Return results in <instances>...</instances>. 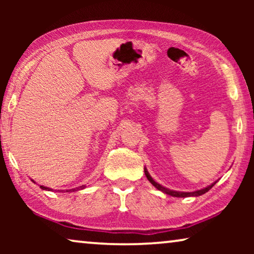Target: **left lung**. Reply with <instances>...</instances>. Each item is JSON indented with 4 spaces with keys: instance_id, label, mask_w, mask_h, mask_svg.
I'll return each instance as SVG.
<instances>
[{
    "instance_id": "obj_1",
    "label": "left lung",
    "mask_w": 254,
    "mask_h": 254,
    "mask_svg": "<svg viewBox=\"0 0 254 254\" xmlns=\"http://www.w3.org/2000/svg\"><path fill=\"white\" fill-rule=\"evenodd\" d=\"M144 175H145V177H147V178H148L149 182H150V183L152 184V185H154V186L156 187V189L159 190H162L163 193L168 194V195L176 196V197H187V196H199V195H202V194L207 193L208 190H209L211 189V187H213V186L215 185V184H216V182H215V183L211 184V185L207 186V187H204V189H201V190H194V192H178V190H169V189H166V187L162 186V185H159L158 183H156L155 180L151 178V176L149 175L148 170L145 169V168H144Z\"/></svg>"
}]
</instances>
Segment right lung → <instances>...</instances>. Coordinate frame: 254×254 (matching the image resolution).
Here are the masks:
<instances>
[{"label": "right lung", "mask_w": 254, "mask_h": 254, "mask_svg": "<svg viewBox=\"0 0 254 254\" xmlns=\"http://www.w3.org/2000/svg\"><path fill=\"white\" fill-rule=\"evenodd\" d=\"M33 182V180H32ZM34 183V182H33ZM40 189L41 190H52L51 189H48V187H45V186H40ZM83 189H85V185H82V186H78V187H76V189H71V190H60V192H75V190H83Z\"/></svg>", "instance_id": "1"}]
</instances>
